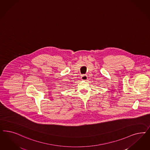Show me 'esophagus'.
Listing matches in <instances>:
<instances>
[{"label": "esophagus", "mask_w": 150, "mask_h": 150, "mask_svg": "<svg viewBox=\"0 0 150 150\" xmlns=\"http://www.w3.org/2000/svg\"><path fill=\"white\" fill-rule=\"evenodd\" d=\"M81 79L83 80V81H86L88 79V76L86 74H83L81 76Z\"/></svg>", "instance_id": "1"}]
</instances>
